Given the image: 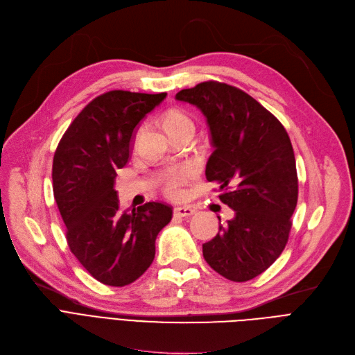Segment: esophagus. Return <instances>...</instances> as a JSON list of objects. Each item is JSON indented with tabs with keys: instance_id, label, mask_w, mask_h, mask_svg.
Masks as SVG:
<instances>
[{
	"instance_id": "esophagus-1",
	"label": "esophagus",
	"mask_w": 355,
	"mask_h": 355,
	"mask_svg": "<svg viewBox=\"0 0 355 355\" xmlns=\"http://www.w3.org/2000/svg\"><path fill=\"white\" fill-rule=\"evenodd\" d=\"M195 212H196V209L192 208V207H179V208H175V215L183 216V218L191 216V215H193Z\"/></svg>"
}]
</instances>
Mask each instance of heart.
Listing matches in <instances>:
<instances>
[{
	"instance_id": "1",
	"label": "heart",
	"mask_w": 355,
	"mask_h": 355,
	"mask_svg": "<svg viewBox=\"0 0 355 355\" xmlns=\"http://www.w3.org/2000/svg\"><path fill=\"white\" fill-rule=\"evenodd\" d=\"M163 125L171 136H173V134L182 130L193 128V123L191 118L183 111L176 108H172L164 112ZM143 136H144V127H141L136 134V144L141 140ZM192 176H193V172L191 168H171V171H167L163 175V179H162L163 193L173 199L182 196L183 188L187 187V183L192 179Z\"/></svg>"
}]
</instances>
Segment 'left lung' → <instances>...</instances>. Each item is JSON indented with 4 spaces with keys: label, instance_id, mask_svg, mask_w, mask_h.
<instances>
[{
    "label": "left lung",
    "instance_id": "left-lung-1",
    "mask_svg": "<svg viewBox=\"0 0 355 355\" xmlns=\"http://www.w3.org/2000/svg\"><path fill=\"white\" fill-rule=\"evenodd\" d=\"M176 99L207 116L215 150L205 175L219 184V200L234 211V218L202 245L204 257L231 282L254 279L277 260L289 240L297 204L289 134L254 98L224 82H200L179 91Z\"/></svg>",
    "mask_w": 355,
    "mask_h": 355
}]
</instances>
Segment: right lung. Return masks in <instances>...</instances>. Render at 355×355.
<instances>
[{"label": "right lung", "instance_id": "right-lung-1", "mask_svg": "<svg viewBox=\"0 0 355 355\" xmlns=\"http://www.w3.org/2000/svg\"><path fill=\"white\" fill-rule=\"evenodd\" d=\"M110 91L94 98L62 136L53 157V195L72 254L98 282L123 288L156 254V237L172 207L147 202L123 209L114 180L130 157L132 131L166 98Z\"/></svg>", "mask_w": 355, "mask_h": 355}]
</instances>
